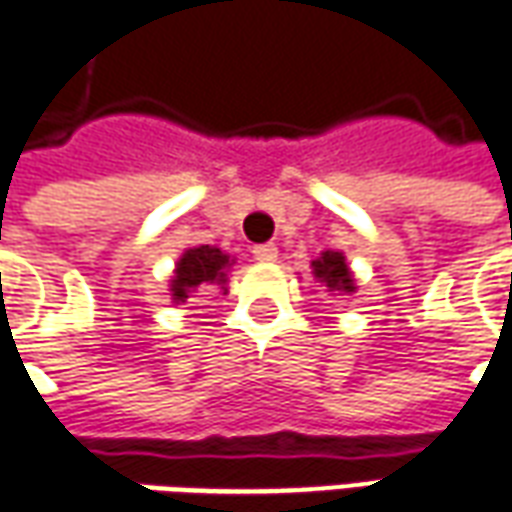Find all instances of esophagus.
Masks as SVG:
<instances>
[{
  "label": "esophagus",
  "mask_w": 512,
  "mask_h": 512,
  "mask_svg": "<svg viewBox=\"0 0 512 512\" xmlns=\"http://www.w3.org/2000/svg\"><path fill=\"white\" fill-rule=\"evenodd\" d=\"M252 255H255V260H260V263H271V260H277V246L257 244L255 249H252Z\"/></svg>",
  "instance_id": "34e87169"
}]
</instances>
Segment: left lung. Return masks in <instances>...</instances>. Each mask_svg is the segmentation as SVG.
<instances>
[{"instance_id":"8db88e82","label":"left lung","mask_w":512,"mask_h":512,"mask_svg":"<svg viewBox=\"0 0 512 512\" xmlns=\"http://www.w3.org/2000/svg\"><path fill=\"white\" fill-rule=\"evenodd\" d=\"M313 274L318 280L327 282L330 291H355V282H352V271L346 268L341 252H324V255L313 260Z\"/></svg>"}]
</instances>
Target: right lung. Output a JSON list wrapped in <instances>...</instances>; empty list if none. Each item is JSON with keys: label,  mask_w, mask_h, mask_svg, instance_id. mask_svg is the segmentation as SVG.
Instances as JSON below:
<instances>
[{"label": "right lung", "mask_w": 512, "mask_h": 512, "mask_svg": "<svg viewBox=\"0 0 512 512\" xmlns=\"http://www.w3.org/2000/svg\"><path fill=\"white\" fill-rule=\"evenodd\" d=\"M230 266V257L213 246H196L188 249L177 263L174 280H171V299L185 302L188 293L196 291L199 285H213L224 282V268Z\"/></svg>", "instance_id": "obj_1"}]
</instances>
